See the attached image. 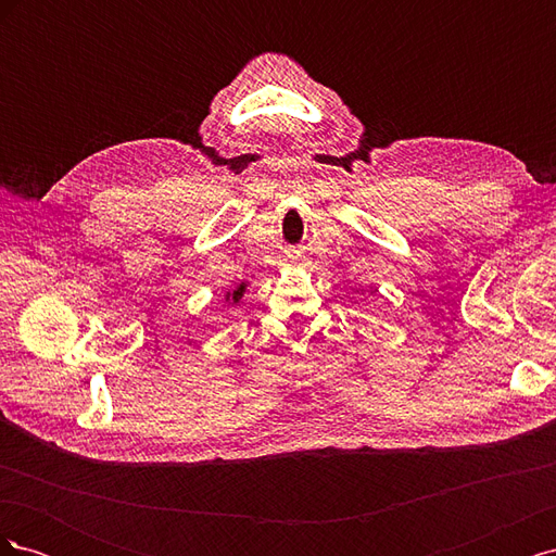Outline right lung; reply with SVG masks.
Instances as JSON below:
<instances>
[{
  "mask_svg": "<svg viewBox=\"0 0 556 556\" xmlns=\"http://www.w3.org/2000/svg\"><path fill=\"white\" fill-rule=\"evenodd\" d=\"M241 296H243V285H241V288H239V290H237V292H233V294H229V296H227V299H231V301H239V299H241Z\"/></svg>",
  "mask_w": 556,
  "mask_h": 556,
  "instance_id": "1",
  "label": "right lung"
}]
</instances>
